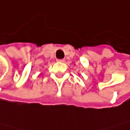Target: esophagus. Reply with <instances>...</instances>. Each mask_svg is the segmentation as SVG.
<instances>
[{
	"mask_svg": "<svg viewBox=\"0 0 130 130\" xmlns=\"http://www.w3.org/2000/svg\"><path fill=\"white\" fill-rule=\"evenodd\" d=\"M57 61H59V62H64V59H57Z\"/></svg>",
	"mask_w": 130,
	"mask_h": 130,
	"instance_id": "1",
	"label": "esophagus"
}]
</instances>
